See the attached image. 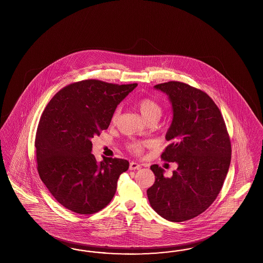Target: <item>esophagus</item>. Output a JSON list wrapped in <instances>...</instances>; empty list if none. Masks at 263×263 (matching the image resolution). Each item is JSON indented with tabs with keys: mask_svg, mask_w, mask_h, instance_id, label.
Segmentation results:
<instances>
[{
	"mask_svg": "<svg viewBox=\"0 0 263 263\" xmlns=\"http://www.w3.org/2000/svg\"><path fill=\"white\" fill-rule=\"evenodd\" d=\"M129 168H130L131 171H136V170L141 168V165L138 164V163H136V162H131V163H130V166H129Z\"/></svg>",
	"mask_w": 263,
	"mask_h": 263,
	"instance_id": "1",
	"label": "esophagus"
}]
</instances>
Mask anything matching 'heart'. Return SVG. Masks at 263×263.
I'll return each instance as SVG.
<instances>
[{"instance_id": "1", "label": "heart", "mask_w": 263, "mask_h": 263, "mask_svg": "<svg viewBox=\"0 0 263 263\" xmlns=\"http://www.w3.org/2000/svg\"><path fill=\"white\" fill-rule=\"evenodd\" d=\"M137 107L139 109V111H141L142 116L145 120H149L152 118H160L161 114H162V108L160 106L159 103H157L155 100H153L152 98H142L138 101ZM119 116V110L114 112L112 116V120H117ZM131 149L136 153H140L143 149V144L142 143H133L131 145Z\"/></svg>"}]
</instances>
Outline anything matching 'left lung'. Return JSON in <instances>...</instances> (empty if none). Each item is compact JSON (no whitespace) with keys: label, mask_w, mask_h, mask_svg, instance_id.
Instances as JSON below:
<instances>
[{"label":"left lung","mask_w":263,"mask_h":263,"mask_svg":"<svg viewBox=\"0 0 263 263\" xmlns=\"http://www.w3.org/2000/svg\"><path fill=\"white\" fill-rule=\"evenodd\" d=\"M172 104L173 120L162 159L175 162L171 177L152 165L155 182L147 189L152 208L172 222H183L201 214L221 191L231 159L230 137L222 114L200 89L181 82L154 86Z\"/></svg>","instance_id":"obj_1"}]
</instances>
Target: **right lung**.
Returning a JSON list of instances; mask_svg holds the SVG:
<instances>
[{
	"mask_svg": "<svg viewBox=\"0 0 263 263\" xmlns=\"http://www.w3.org/2000/svg\"><path fill=\"white\" fill-rule=\"evenodd\" d=\"M137 86L85 80L61 89L46 106L34 143L37 171L68 210L93 214L114 198L129 162L109 157L97 162L91 139L109 127L118 105Z\"/></svg>",
	"mask_w": 263,
	"mask_h": 263,
	"instance_id": "add662e5",
	"label": "right lung"
}]
</instances>
